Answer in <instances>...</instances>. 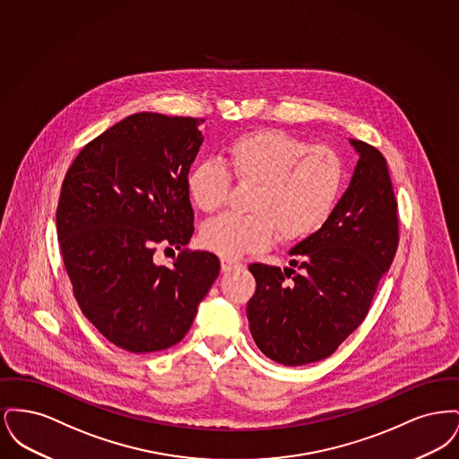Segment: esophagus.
<instances>
[{"instance_id": "34e87169", "label": "esophagus", "mask_w": 459, "mask_h": 459, "mask_svg": "<svg viewBox=\"0 0 459 459\" xmlns=\"http://www.w3.org/2000/svg\"><path fill=\"white\" fill-rule=\"evenodd\" d=\"M220 264H221V272H232V270H239L240 266H242L239 262H232V260H225V258L221 260Z\"/></svg>"}]
</instances>
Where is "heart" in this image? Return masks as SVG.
Listing matches in <instances>:
<instances>
[{
	"label": "heart",
	"instance_id": "obj_1",
	"mask_svg": "<svg viewBox=\"0 0 459 459\" xmlns=\"http://www.w3.org/2000/svg\"><path fill=\"white\" fill-rule=\"evenodd\" d=\"M229 165L230 172L217 160H203L187 177L189 195L204 213L225 208L232 178L253 187L249 215H225L201 229V244L223 258L260 253L275 234L282 242L311 238L332 217L346 184L339 154L284 131L240 135L229 146Z\"/></svg>",
	"mask_w": 459,
	"mask_h": 459
}]
</instances>
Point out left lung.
<instances>
[{"mask_svg":"<svg viewBox=\"0 0 459 459\" xmlns=\"http://www.w3.org/2000/svg\"><path fill=\"white\" fill-rule=\"evenodd\" d=\"M359 154L350 187L327 223L290 249L281 270L251 263L256 290L247 303L251 335L285 367L328 358L363 324L399 244L397 201L387 161L351 139Z\"/></svg>","mask_w":459,"mask_h":459,"instance_id":"obj_1","label":"left lung"}]
</instances>
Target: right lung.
I'll return each instance as SVG.
<instances>
[{
    "label": "right lung",
    "instance_id": "obj_1",
    "mask_svg": "<svg viewBox=\"0 0 459 459\" xmlns=\"http://www.w3.org/2000/svg\"><path fill=\"white\" fill-rule=\"evenodd\" d=\"M201 122L135 113L88 143L66 170L56 208L66 273L84 316L122 350L180 342L219 277L213 253L186 249ZM156 245L181 251L172 267L153 263Z\"/></svg>",
    "mask_w": 459,
    "mask_h": 459
}]
</instances>
